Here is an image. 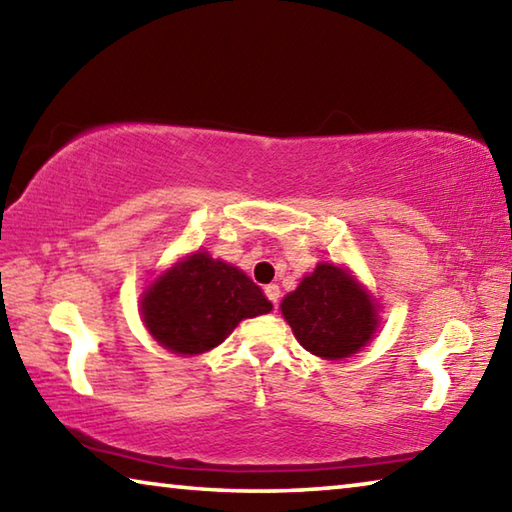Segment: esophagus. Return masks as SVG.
<instances>
[{"instance_id": "34e87169", "label": "esophagus", "mask_w": 512, "mask_h": 512, "mask_svg": "<svg viewBox=\"0 0 512 512\" xmlns=\"http://www.w3.org/2000/svg\"><path fill=\"white\" fill-rule=\"evenodd\" d=\"M264 293L273 305H277V300H280V287H277V284H268V287H264Z\"/></svg>"}]
</instances>
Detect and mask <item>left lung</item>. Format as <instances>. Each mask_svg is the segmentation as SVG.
<instances>
[{"label":"left lung","mask_w":512,"mask_h":512,"mask_svg":"<svg viewBox=\"0 0 512 512\" xmlns=\"http://www.w3.org/2000/svg\"><path fill=\"white\" fill-rule=\"evenodd\" d=\"M282 316L307 352L329 361L357 354L377 332V305L350 271L318 264L282 300Z\"/></svg>","instance_id":"8db88e82"}]
</instances>
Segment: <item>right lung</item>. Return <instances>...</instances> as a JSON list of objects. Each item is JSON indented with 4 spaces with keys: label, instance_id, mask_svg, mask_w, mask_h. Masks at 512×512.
Segmentation results:
<instances>
[{
    "label": "right lung",
    "instance_id": "obj_1",
    "mask_svg": "<svg viewBox=\"0 0 512 512\" xmlns=\"http://www.w3.org/2000/svg\"><path fill=\"white\" fill-rule=\"evenodd\" d=\"M140 309L162 348L192 357L216 348L241 320L268 314L273 305L244 271L198 250L144 291Z\"/></svg>",
    "mask_w": 512,
    "mask_h": 512
}]
</instances>
